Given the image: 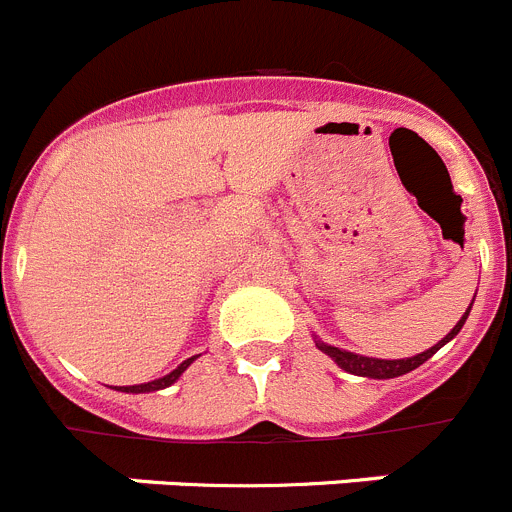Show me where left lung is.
Listing matches in <instances>:
<instances>
[{
	"instance_id": "left-lung-1",
	"label": "left lung",
	"mask_w": 512,
	"mask_h": 512,
	"mask_svg": "<svg viewBox=\"0 0 512 512\" xmlns=\"http://www.w3.org/2000/svg\"><path fill=\"white\" fill-rule=\"evenodd\" d=\"M475 300V298H472ZM472 308V303H470ZM470 308H467V313L462 315L460 321H457V326L452 328L447 336L442 338L439 343H434L432 348H427V351L417 353V356L412 358H394V361H386V358H369V356H358V353H351V351H343V348H336V346H328V343L323 341H315V346L321 348L326 356H331L333 361H336L338 366H341L343 371H348V374H356V376H369V379H396V376H404L409 374V371H414L417 366H422L427 358H432L434 353L439 351V348L444 346L447 341H452V338L460 333V328L465 326L467 315H470Z\"/></svg>"
}]
</instances>
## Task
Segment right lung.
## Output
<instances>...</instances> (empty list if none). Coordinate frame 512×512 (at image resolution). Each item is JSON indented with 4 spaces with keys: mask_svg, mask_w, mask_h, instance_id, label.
I'll list each match as a JSON object with an SVG mask.
<instances>
[{
    "mask_svg": "<svg viewBox=\"0 0 512 512\" xmlns=\"http://www.w3.org/2000/svg\"><path fill=\"white\" fill-rule=\"evenodd\" d=\"M194 358H197V356H191V358H186V361H181V364L176 366V369L171 371V374L161 376V379H156V381H148V384L116 386V391H126V394H148V391H159V389H166V386H171V384H174V381L179 379V376L184 374L186 369H189V366H191V361H194Z\"/></svg>",
    "mask_w": 512,
    "mask_h": 512,
    "instance_id": "right-lung-1",
    "label": "right lung"
}]
</instances>
